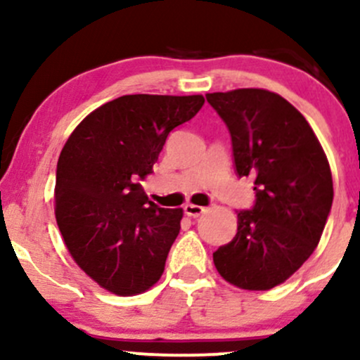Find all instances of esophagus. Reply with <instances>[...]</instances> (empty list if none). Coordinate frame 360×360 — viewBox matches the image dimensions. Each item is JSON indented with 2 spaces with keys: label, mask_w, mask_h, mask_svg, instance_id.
<instances>
[{
  "label": "esophagus",
  "mask_w": 360,
  "mask_h": 360,
  "mask_svg": "<svg viewBox=\"0 0 360 360\" xmlns=\"http://www.w3.org/2000/svg\"><path fill=\"white\" fill-rule=\"evenodd\" d=\"M184 213L188 214V217L196 218V217H200V214L205 213V208H203V206H198V205L188 203V205L184 206Z\"/></svg>",
  "instance_id": "34e87169"
}]
</instances>
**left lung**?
Segmentation results:
<instances>
[{
    "instance_id": "left-lung-1",
    "label": "left lung",
    "mask_w": 360,
    "mask_h": 360,
    "mask_svg": "<svg viewBox=\"0 0 360 360\" xmlns=\"http://www.w3.org/2000/svg\"><path fill=\"white\" fill-rule=\"evenodd\" d=\"M232 139L235 172L254 176L255 201L237 213V235L213 252L233 286L266 291L316 249L333 201L328 160L291 103L266 89L206 94Z\"/></svg>"
}]
</instances>
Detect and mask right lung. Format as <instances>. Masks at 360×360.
<instances>
[{
  "mask_svg": "<svg viewBox=\"0 0 360 360\" xmlns=\"http://www.w3.org/2000/svg\"><path fill=\"white\" fill-rule=\"evenodd\" d=\"M205 98L127 94L89 113L62 148L56 218L65 247L91 279L118 296L147 291L162 276L183 208L147 198L140 181L176 127Z\"/></svg>",
  "mask_w": 360,
  "mask_h": 360,
  "instance_id": "obj_1",
  "label": "right lung"
}]
</instances>
